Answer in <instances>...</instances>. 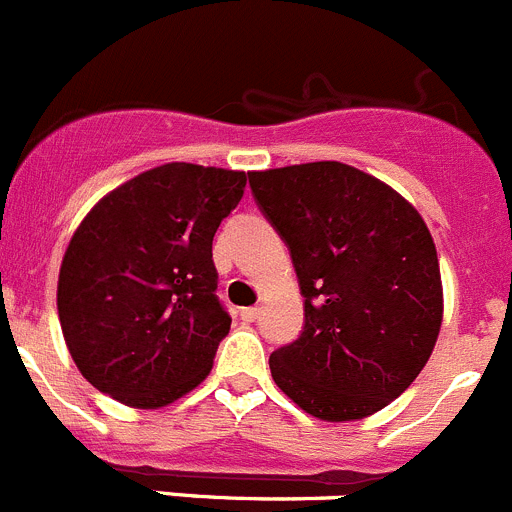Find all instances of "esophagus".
Returning <instances> with one entry per match:
<instances>
[{
	"label": "esophagus",
	"mask_w": 512,
	"mask_h": 512,
	"mask_svg": "<svg viewBox=\"0 0 512 512\" xmlns=\"http://www.w3.org/2000/svg\"><path fill=\"white\" fill-rule=\"evenodd\" d=\"M241 319L243 321H256V319H259V306H246V309H241Z\"/></svg>",
	"instance_id": "34e87169"
}]
</instances>
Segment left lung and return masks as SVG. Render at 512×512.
Here are the masks:
<instances>
[{
	"label": "left lung",
	"mask_w": 512,
	"mask_h": 512,
	"mask_svg": "<svg viewBox=\"0 0 512 512\" xmlns=\"http://www.w3.org/2000/svg\"><path fill=\"white\" fill-rule=\"evenodd\" d=\"M248 183L304 296V329L271 354V377L319 420L374 415L415 382L440 334L425 221L387 183L337 160L248 173Z\"/></svg>",
	"instance_id": "8db88e82"
}]
</instances>
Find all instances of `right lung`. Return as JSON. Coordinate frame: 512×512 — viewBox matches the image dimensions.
Wrapping results in <instances>:
<instances>
[{"label":"right lung","instance_id":"add662e5","mask_svg":"<svg viewBox=\"0 0 512 512\" xmlns=\"http://www.w3.org/2000/svg\"><path fill=\"white\" fill-rule=\"evenodd\" d=\"M243 188L241 170L165 163L87 213L62 259L57 311L92 387L155 410L208 377L231 329L213 236Z\"/></svg>","mask_w":512,"mask_h":512}]
</instances>
